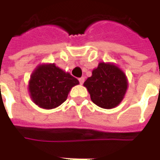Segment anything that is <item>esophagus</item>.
I'll return each mask as SVG.
<instances>
[{"label": "esophagus", "mask_w": 160, "mask_h": 160, "mask_svg": "<svg viewBox=\"0 0 160 160\" xmlns=\"http://www.w3.org/2000/svg\"><path fill=\"white\" fill-rule=\"evenodd\" d=\"M78 80H79V83H81V84H83V82H84V77H80Z\"/></svg>", "instance_id": "obj_1"}]
</instances>
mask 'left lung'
<instances>
[{"label": "left lung", "instance_id": "left-lung-1", "mask_svg": "<svg viewBox=\"0 0 160 160\" xmlns=\"http://www.w3.org/2000/svg\"><path fill=\"white\" fill-rule=\"evenodd\" d=\"M83 85L88 90L92 102L108 109L117 107L122 102L128 83L126 74L118 67L112 63L101 62Z\"/></svg>", "mask_w": 160, "mask_h": 160}]
</instances>
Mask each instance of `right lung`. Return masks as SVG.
Wrapping results in <instances>:
<instances>
[{
    "label": "right lung",
    "instance_id": "right-lung-1",
    "mask_svg": "<svg viewBox=\"0 0 160 160\" xmlns=\"http://www.w3.org/2000/svg\"><path fill=\"white\" fill-rule=\"evenodd\" d=\"M78 83L76 77L55 64H42L32 73L28 91L37 106L52 109L61 105L67 100L71 88Z\"/></svg>",
    "mask_w": 160,
    "mask_h": 160
}]
</instances>
